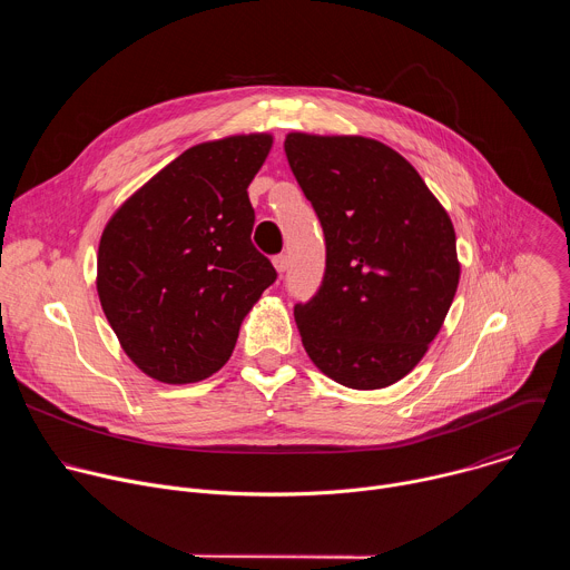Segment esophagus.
<instances>
[{
  "instance_id": "obj_1",
  "label": "esophagus",
  "mask_w": 570,
  "mask_h": 570,
  "mask_svg": "<svg viewBox=\"0 0 570 570\" xmlns=\"http://www.w3.org/2000/svg\"><path fill=\"white\" fill-rule=\"evenodd\" d=\"M273 266H275V271H277L279 275H284V271L288 268V257H286V255H277V257H273Z\"/></svg>"
}]
</instances>
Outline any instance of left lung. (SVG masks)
Instances as JSON below:
<instances>
[{"instance_id":"1","label":"left lung","mask_w":570,"mask_h":570,"mask_svg":"<svg viewBox=\"0 0 570 570\" xmlns=\"http://www.w3.org/2000/svg\"><path fill=\"white\" fill-rule=\"evenodd\" d=\"M284 150L327 240L322 286L295 306L302 345L341 385L387 387L424 358L455 297L453 223L383 141L288 132Z\"/></svg>"}]
</instances>
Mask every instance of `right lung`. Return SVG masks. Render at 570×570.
Wrapping results in <instances>:
<instances>
[{
    "label": "right lung",
    "instance_id": "obj_1",
    "mask_svg": "<svg viewBox=\"0 0 570 570\" xmlns=\"http://www.w3.org/2000/svg\"><path fill=\"white\" fill-rule=\"evenodd\" d=\"M271 148L268 132L196 144L106 223L97 293L121 350L150 379L185 385L218 372L275 282L250 240L248 198Z\"/></svg>",
    "mask_w": 570,
    "mask_h": 570
}]
</instances>
